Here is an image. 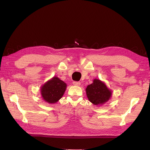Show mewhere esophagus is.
I'll return each instance as SVG.
<instances>
[{"label": "esophagus", "mask_w": 150, "mask_h": 150, "mask_svg": "<svg viewBox=\"0 0 150 150\" xmlns=\"http://www.w3.org/2000/svg\"><path fill=\"white\" fill-rule=\"evenodd\" d=\"M73 84L74 86H79L81 85V83L80 82H78V81H74Z\"/></svg>", "instance_id": "obj_1"}]
</instances>
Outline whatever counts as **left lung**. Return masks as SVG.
Returning <instances> with one entry per match:
<instances>
[{
    "instance_id": "left-lung-1",
    "label": "left lung",
    "mask_w": 150,
    "mask_h": 150,
    "mask_svg": "<svg viewBox=\"0 0 150 150\" xmlns=\"http://www.w3.org/2000/svg\"><path fill=\"white\" fill-rule=\"evenodd\" d=\"M86 92L89 101L96 106L107 103L112 96V91L102 81L94 79L92 84L87 86Z\"/></svg>"
}]
</instances>
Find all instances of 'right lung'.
<instances>
[{
  "label": "right lung",
  "instance_id": "1",
  "mask_svg": "<svg viewBox=\"0 0 150 150\" xmlns=\"http://www.w3.org/2000/svg\"><path fill=\"white\" fill-rule=\"evenodd\" d=\"M66 88L67 84L64 81L54 76L40 87V94L44 101L54 104L62 97Z\"/></svg>",
  "mask_w": 150,
  "mask_h": 150
}]
</instances>
